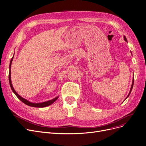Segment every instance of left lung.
Listing matches in <instances>:
<instances>
[{"label": "left lung", "mask_w": 146, "mask_h": 146, "mask_svg": "<svg viewBox=\"0 0 146 146\" xmlns=\"http://www.w3.org/2000/svg\"><path fill=\"white\" fill-rule=\"evenodd\" d=\"M124 39H125V40L126 41H127V39H126V37L125 36H124ZM133 84H134V79L133 80V82H132V85H131V88H130V92H129V95H128V96H127V98L129 96V95H130V94L131 93V90H132V88H133Z\"/></svg>", "instance_id": "obj_1"}]
</instances>
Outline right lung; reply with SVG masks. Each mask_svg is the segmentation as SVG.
Returning <instances> with one entry per match:
<instances>
[{
  "mask_svg": "<svg viewBox=\"0 0 146 146\" xmlns=\"http://www.w3.org/2000/svg\"><path fill=\"white\" fill-rule=\"evenodd\" d=\"M14 56V55H13ZM13 57L12 58V59H11V61H10V65H9V84H10V86L11 87V89H12V91L14 92V94L16 95V96L21 100V101L22 102H23L24 104H25L26 105H28V106H33V107H36V108H44V107H46L47 106H49L50 105H51L53 102H54L56 100H57L58 98V96L56 97L55 98H54L52 100H48V101H47V102H42V103H39V104H35V103H31L29 101H28V100H27L26 99H24L23 98H22L21 96H20L14 89L13 86H12V81H11V70H10V68H11V65H12V61H13Z\"/></svg>",
  "mask_w": 146,
  "mask_h": 146,
  "instance_id": "right-lung-1",
  "label": "right lung"
}]
</instances>
